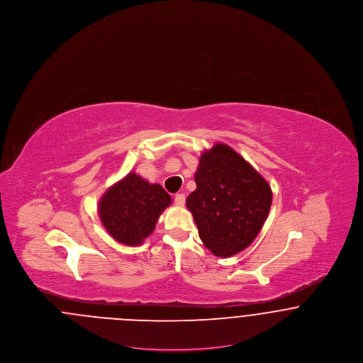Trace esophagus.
Segmentation results:
<instances>
[{
    "mask_svg": "<svg viewBox=\"0 0 363 363\" xmlns=\"http://www.w3.org/2000/svg\"><path fill=\"white\" fill-rule=\"evenodd\" d=\"M174 201H175V204H177L178 207H182V206L185 204V194H184V193H178V194H175Z\"/></svg>",
    "mask_w": 363,
    "mask_h": 363,
    "instance_id": "esophagus-1",
    "label": "esophagus"
}]
</instances>
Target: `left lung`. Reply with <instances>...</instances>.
Segmentation results:
<instances>
[{"instance_id":"left-lung-1","label":"left lung","mask_w":363,"mask_h":363,"mask_svg":"<svg viewBox=\"0 0 363 363\" xmlns=\"http://www.w3.org/2000/svg\"><path fill=\"white\" fill-rule=\"evenodd\" d=\"M197 188L186 199L199 235L218 257H231L259 235L269 208L268 182L223 143L200 156Z\"/></svg>"}]
</instances>
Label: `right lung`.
<instances>
[{"mask_svg": "<svg viewBox=\"0 0 363 363\" xmlns=\"http://www.w3.org/2000/svg\"><path fill=\"white\" fill-rule=\"evenodd\" d=\"M172 204L159 184L129 173L106 190L99 200V218L107 233L120 243L138 246L150 237L160 213Z\"/></svg>", "mask_w": 363, "mask_h": 363, "instance_id": "1", "label": "right lung"}]
</instances>
